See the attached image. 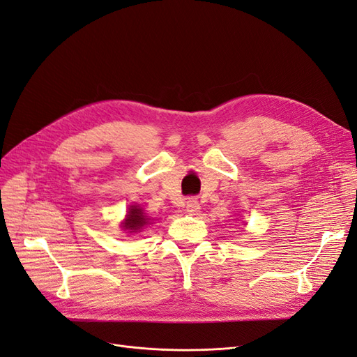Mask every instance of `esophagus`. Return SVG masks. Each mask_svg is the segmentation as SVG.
<instances>
[{"label":"esophagus","mask_w":357,"mask_h":357,"mask_svg":"<svg viewBox=\"0 0 357 357\" xmlns=\"http://www.w3.org/2000/svg\"><path fill=\"white\" fill-rule=\"evenodd\" d=\"M186 210L189 214H196L199 210H201V204L198 201V198H195V196H192V198H188L186 201Z\"/></svg>","instance_id":"1"}]
</instances>
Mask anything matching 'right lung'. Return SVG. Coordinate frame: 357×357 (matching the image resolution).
I'll use <instances>...</instances> for the list:
<instances>
[{"mask_svg": "<svg viewBox=\"0 0 357 357\" xmlns=\"http://www.w3.org/2000/svg\"><path fill=\"white\" fill-rule=\"evenodd\" d=\"M146 225H147V218L143 214V210H140V208H137V206H131L128 211V215L126 218L124 229H127L130 231H137Z\"/></svg>", "mask_w": 357, "mask_h": 357, "instance_id": "add662e5", "label": "right lung"}]
</instances>
